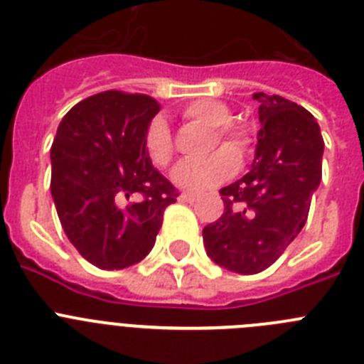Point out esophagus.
Returning <instances> with one entry per match:
<instances>
[{"mask_svg": "<svg viewBox=\"0 0 364 364\" xmlns=\"http://www.w3.org/2000/svg\"><path fill=\"white\" fill-rule=\"evenodd\" d=\"M178 200L189 202V204H193V202L198 200V195H195V193H182V195L178 197Z\"/></svg>", "mask_w": 364, "mask_h": 364, "instance_id": "esophagus-1", "label": "esophagus"}]
</instances>
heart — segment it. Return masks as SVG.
<instances>
[{"label": "heart", "mask_w": 364, "mask_h": 364, "mask_svg": "<svg viewBox=\"0 0 364 364\" xmlns=\"http://www.w3.org/2000/svg\"><path fill=\"white\" fill-rule=\"evenodd\" d=\"M186 118L215 129L213 144L224 140L228 146H233L239 154L246 153L250 146V136L244 129L230 125V109L217 100H198L188 105L184 111ZM147 156L154 166L164 167L171 162L173 142L167 125L162 120H154L149 125L146 138ZM232 149V150H233ZM230 147H220L204 160H182L171 171L173 184L186 191H204L215 188L230 178L237 167L239 159Z\"/></svg>", "instance_id": "obj_1"}]
</instances>
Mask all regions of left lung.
I'll return each instance as SVG.
<instances>
[{
  "label": "left lung",
  "instance_id": "8db88e82",
  "mask_svg": "<svg viewBox=\"0 0 364 364\" xmlns=\"http://www.w3.org/2000/svg\"><path fill=\"white\" fill-rule=\"evenodd\" d=\"M253 100L260 131L252 169L220 189L224 213L202 230L215 264L242 275L269 268L301 233L324 151L311 112L279 95L255 92Z\"/></svg>",
  "mask_w": 364,
  "mask_h": 364
}]
</instances>
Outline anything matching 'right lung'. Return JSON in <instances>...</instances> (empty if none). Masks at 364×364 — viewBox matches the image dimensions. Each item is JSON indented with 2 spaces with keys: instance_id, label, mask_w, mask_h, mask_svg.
I'll use <instances>...</instances> for the list:
<instances>
[{
  "instance_id": "add662e5",
  "label": "right lung",
  "mask_w": 364,
  "mask_h": 364,
  "mask_svg": "<svg viewBox=\"0 0 364 364\" xmlns=\"http://www.w3.org/2000/svg\"><path fill=\"white\" fill-rule=\"evenodd\" d=\"M160 111L146 95L105 91L74 105L50 147V193L67 239L102 269L133 266L153 250L176 189L147 156Z\"/></svg>"
}]
</instances>
